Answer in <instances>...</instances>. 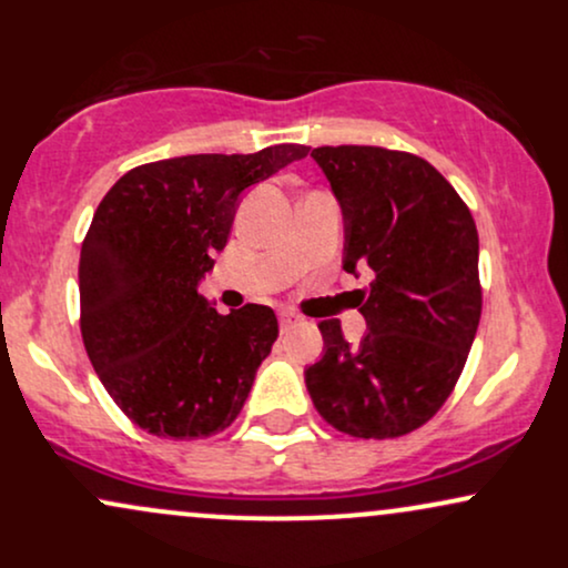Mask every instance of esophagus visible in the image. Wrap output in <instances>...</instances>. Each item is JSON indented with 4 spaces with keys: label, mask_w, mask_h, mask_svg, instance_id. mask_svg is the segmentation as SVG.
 I'll return each mask as SVG.
<instances>
[{
    "label": "esophagus",
    "mask_w": 568,
    "mask_h": 568,
    "mask_svg": "<svg viewBox=\"0 0 568 568\" xmlns=\"http://www.w3.org/2000/svg\"><path fill=\"white\" fill-rule=\"evenodd\" d=\"M298 323H302V317L293 315V312H288V310L280 312V328H283V331H288V328H293V325H298Z\"/></svg>",
    "instance_id": "1"
}]
</instances>
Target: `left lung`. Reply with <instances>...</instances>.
<instances>
[{
	"label": "left lung",
	"instance_id": "obj_1",
	"mask_svg": "<svg viewBox=\"0 0 568 568\" xmlns=\"http://www.w3.org/2000/svg\"><path fill=\"white\" fill-rule=\"evenodd\" d=\"M344 221V272L366 334L349 344L323 321V357L304 371L321 416L352 438H397L452 395L480 321L478 230L454 186L416 154L379 146L312 149Z\"/></svg>",
	"mask_w": 568,
	"mask_h": 568
}]
</instances>
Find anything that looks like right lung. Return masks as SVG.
Masks as SVG:
<instances>
[{"label": "right lung", "instance_id": "obj_1", "mask_svg": "<svg viewBox=\"0 0 568 568\" xmlns=\"http://www.w3.org/2000/svg\"><path fill=\"white\" fill-rule=\"evenodd\" d=\"M302 143L133 168L98 205L80 253L82 338L128 419L158 438H211L237 419L277 338L270 306L219 315L197 291L247 186L304 160Z\"/></svg>", "mask_w": 568, "mask_h": 568}]
</instances>
